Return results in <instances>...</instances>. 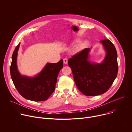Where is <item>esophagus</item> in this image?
<instances>
[{
  "instance_id": "esophagus-1",
  "label": "esophagus",
  "mask_w": 132,
  "mask_h": 132,
  "mask_svg": "<svg viewBox=\"0 0 132 132\" xmlns=\"http://www.w3.org/2000/svg\"><path fill=\"white\" fill-rule=\"evenodd\" d=\"M63 61H64V63L65 64H67V63H68V60H67V59H66V58L64 59H63Z\"/></svg>"
}]
</instances>
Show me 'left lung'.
Instances as JSON below:
<instances>
[{
    "label": "left lung",
    "instance_id": "left-lung-1",
    "mask_svg": "<svg viewBox=\"0 0 132 132\" xmlns=\"http://www.w3.org/2000/svg\"><path fill=\"white\" fill-rule=\"evenodd\" d=\"M100 42L106 52L101 64H92L88 61L89 48L73 55L68 61L77 88L87 96H96L106 92L118 75L117 52L115 46L107 39Z\"/></svg>",
    "mask_w": 132,
    "mask_h": 132
}]
</instances>
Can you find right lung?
<instances>
[{
	"label": "right lung",
	"instance_id": "add662e5",
	"mask_svg": "<svg viewBox=\"0 0 132 132\" xmlns=\"http://www.w3.org/2000/svg\"><path fill=\"white\" fill-rule=\"evenodd\" d=\"M15 47L10 66V75L13 84L18 91L26 99L33 101L46 100L55 89L57 78L63 67V60L57 63H48L42 71L33 78L22 76L17 69L16 57L19 47Z\"/></svg>",
	"mask_w": 132,
	"mask_h": 132
}]
</instances>
